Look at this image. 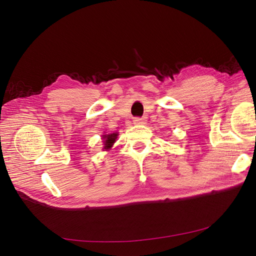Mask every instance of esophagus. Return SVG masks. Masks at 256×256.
I'll list each match as a JSON object with an SVG mask.
<instances>
[{
  "label": "esophagus",
  "instance_id": "1",
  "mask_svg": "<svg viewBox=\"0 0 256 256\" xmlns=\"http://www.w3.org/2000/svg\"><path fill=\"white\" fill-rule=\"evenodd\" d=\"M147 122V118H145V116H143V118H136L134 120V122L136 124V125H145Z\"/></svg>",
  "mask_w": 256,
  "mask_h": 256
}]
</instances>
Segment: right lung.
<instances>
[{
  "instance_id": "obj_1",
  "label": "right lung",
  "mask_w": 256,
  "mask_h": 256,
  "mask_svg": "<svg viewBox=\"0 0 256 256\" xmlns=\"http://www.w3.org/2000/svg\"><path fill=\"white\" fill-rule=\"evenodd\" d=\"M116 136H118V134H108V136H104V150L110 148V147L113 145V143L115 142Z\"/></svg>"
}]
</instances>
